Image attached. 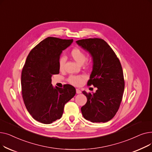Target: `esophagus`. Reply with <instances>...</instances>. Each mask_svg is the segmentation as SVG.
Masks as SVG:
<instances>
[{
  "mask_svg": "<svg viewBox=\"0 0 152 152\" xmlns=\"http://www.w3.org/2000/svg\"><path fill=\"white\" fill-rule=\"evenodd\" d=\"M76 94H81V91H80V90L78 89H76Z\"/></svg>",
  "mask_w": 152,
  "mask_h": 152,
  "instance_id": "esophagus-1",
  "label": "esophagus"
}]
</instances>
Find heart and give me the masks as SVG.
Returning <instances> with one entry per match:
<instances>
[{
	"label": "heart",
	"mask_w": 152,
	"mask_h": 152,
	"mask_svg": "<svg viewBox=\"0 0 152 152\" xmlns=\"http://www.w3.org/2000/svg\"><path fill=\"white\" fill-rule=\"evenodd\" d=\"M71 57H72L75 61H76L77 63L80 64V65H83V63H85L86 61V53L80 49L79 48H75L73 50H71L70 53ZM65 58L64 57L61 58L58 61V68L60 71H62L64 68V65H65ZM86 76L83 75L80 76H71L68 81V82L76 86H81L83 81L86 79Z\"/></svg>",
	"instance_id": "b5f03b06"
}]
</instances>
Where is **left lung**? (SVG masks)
<instances>
[{
  "label": "left lung",
  "mask_w": 152,
  "mask_h": 152,
  "mask_svg": "<svg viewBox=\"0 0 152 152\" xmlns=\"http://www.w3.org/2000/svg\"><path fill=\"white\" fill-rule=\"evenodd\" d=\"M76 43L91 55L93 68L87 85L95 93H83L87 102L81 107L84 118L92 123H105L112 119L120 106L124 89L122 66L115 52L103 39L89 38Z\"/></svg>",
  "instance_id": "8db88e82"
}]
</instances>
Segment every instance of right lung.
Returning a JSON list of instances; mask_svg holds the SVG:
<instances>
[{"label": "right lung", "mask_w": 152, "mask_h": 152, "mask_svg": "<svg viewBox=\"0 0 152 152\" xmlns=\"http://www.w3.org/2000/svg\"><path fill=\"white\" fill-rule=\"evenodd\" d=\"M73 39L48 37L28 54L21 77V93L26 108L36 121L50 124L60 119L64 106L76 94L73 86L53 87L52 76L59 74L58 61Z\"/></svg>", "instance_id": "right-lung-1"}]
</instances>
